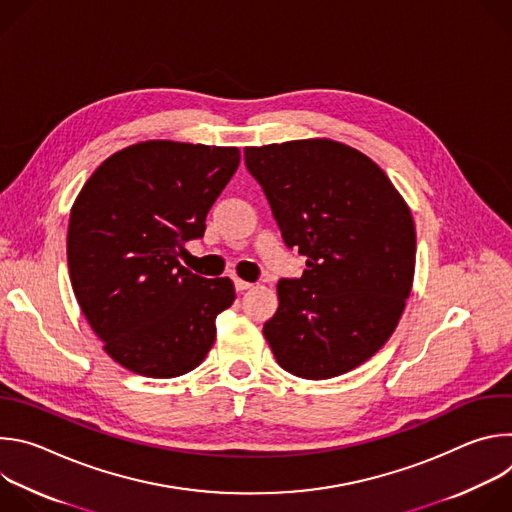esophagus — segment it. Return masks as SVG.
<instances>
[{"label":"esophagus","instance_id":"34e87169","mask_svg":"<svg viewBox=\"0 0 512 512\" xmlns=\"http://www.w3.org/2000/svg\"><path fill=\"white\" fill-rule=\"evenodd\" d=\"M251 287H253V283H249V281H245L241 277H235V289L237 291H245V289H251Z\"/></svg>","mask_w":512,"mask_h":512}]
</instances>
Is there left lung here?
Returning a JSON list of instances; mask_svg holds the SVG:
<instances>
[{"label": "left lung", "mask_w": 512, "mask_h": 512, "mask_svg": "<svg viewBox=\"0 0 512 512\" xmlns=\"http://www.w3.org/2000/svg\"><path fill=\"white\" fill-rule=\"evenodd\" d=\"M300 279L277 283L263 334L279 367L322 381L377 354L395 332L415 275V223L387 174L328 137L245 148Z\"/></svg>", "instance_id": "obj_1"}]
</instances>
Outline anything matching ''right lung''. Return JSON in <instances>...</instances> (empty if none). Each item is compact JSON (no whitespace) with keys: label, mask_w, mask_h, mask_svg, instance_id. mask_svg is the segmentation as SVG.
I'll use <instances>...</instances> for the list:
<instances>
[{"label":"right lung","mask_w":512,"mask_h":512,"mask_svg":"<svg viewBox=\"0 0 512 512\" xmlns=\"http://www.w3.org/2000/svg\"><path fill=\"white\" fill-rule=\"evenodd\" d=\"M241 162L239 148L139 141L109 156L70 208L72 291L123 369L172 379L196 369L235 302L229 277L204 279L178 257Z\"/></svg>","instance_id":"right-lung-1"}]
</instances>
